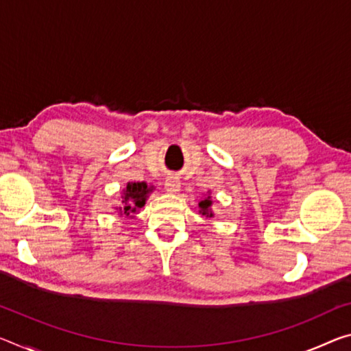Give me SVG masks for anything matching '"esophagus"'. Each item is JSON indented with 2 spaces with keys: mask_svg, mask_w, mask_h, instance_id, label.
<instances>
[{
  "mask_svg": "<svg viewBox=\"0 0 351 351\" xmlns=\"http://www.w3.org/2000/svg\"><path fill=\"white\" fill-rule=\"evenodd\" d=\"M181 189V182L175 176H169L165 180V191L169 193H178Z\"/></svg>",
  "mask_w": 351,
  "mask_h": 351,
  "instance_id": "obj_1",
  "label": "esophagus"
}]
</instances>
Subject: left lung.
Returning <instances> with one entry per match:
<instances>
[{
	"mask_svg": "<svg viewBox=\"0 0 351 351\" xmlns=\"http://www.w3.org/2000/svg\"><path fill=\"white\" fill-rule=\"evenodd\" d=\"M198 208H199L198 213L204 215L206 219H213L214 210H213V197H210V191H208V193H206V195L199 199Z\"/></svg>",
	"mask_w": 351,
	"mask_h": 351,
	"instance_id": "8db88e82",
	"label": "left lung"
}]
</instances>
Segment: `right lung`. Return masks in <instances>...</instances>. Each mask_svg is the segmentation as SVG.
<instances>
[{"mask_svg": "<svg viewBox=\"0 0 351 351\" xmlns=\"http://www.w3.org/2000/svg\"><path fill=\"white\" fill-rule=\"evenodd\" d=\"M154 191V186H148L147 182H128L121 192V206H117L115 210L119 215L134 217L145 206L149 193Z\"/></svg>", "mask_w": 351, "mask_h": 351, "instance_id": "obj_1", "label": "right lung"}]
</instances>
